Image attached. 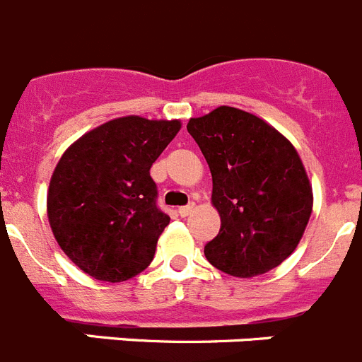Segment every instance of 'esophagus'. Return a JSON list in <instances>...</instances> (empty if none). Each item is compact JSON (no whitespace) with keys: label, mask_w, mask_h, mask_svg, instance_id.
I'll return each mask as SVG.
<instances>
[{"label":"esophagus","mask_w":362,"mask_h":362,"mask_svg":"<svg viewBox=\"0 0 362 362\" xmlns=\"http://www.w3.org/2000/svg\"><path fill=\"white\" fill-rule=\"evenodd\" d=\"M194 209H196V204L188 203V204H185V206H179L177 212H179V216H181V217H187V216H190L192 210H194Z\"/></svg>","instance_id":"1"}]
</instances>
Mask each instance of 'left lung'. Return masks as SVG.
Returning a JSON list of instances; mask_svg holds the SVG:
<instances>
[{
	"label": "left lung",
	"instance_id": "8db88e82",
	"mask_svg": "<svg viewBox=\"0 0 362 362\" xmlns=\"http://www.w3.org/2000/svg\"><path fill=\"white\" fill-rule=\"evenodd\" d=\"M187 130L212 174L219 233L204 246L217 270L254 277L279 267L299 245L312 187L292 143L261 117L219 107L192 117Z\"/></svg>",
	"mask_w": 362,
	"mask_h": 362
}]
</instances>
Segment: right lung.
Listing matches in <instances>:
<instances>
[{"label": "right lung", "mask_w": 362, "mask_h": 362, "mask_svg": "<svg viewBox=\"0 0 362 362\" xmlns=\"http://www.w3.org/2000/svg\"><path fill=\"white\" fill-rule=\"evenodd\" d=\"M181 129L177 119L117 117L63 153L47 196L57 245L94 279L121 283L141 274L170 223L158 206L152 163Z\"/></svg>", "instance_id": "right-lung-1"}]
</instances>
